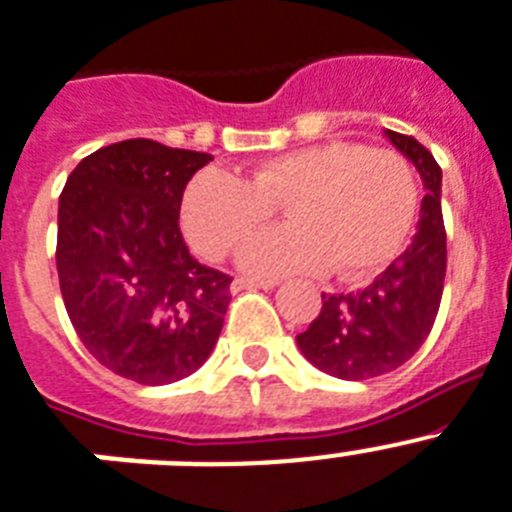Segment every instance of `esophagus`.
I'll return each mask as SVG.
<instances>
[{
  "mask_svg": "<svg viewBox=\"0 0 512 512\" xmlns=\"http://www.w3.org/2000/svg\"><path fill=\"white\" fill-rule=\"evenodd\" d=\"M278 281H273V278H234V283H231V291H244V289H276Z\"/></svg>",
  "mask_w": 512,
  "mask_h": 512,
  "instance_id": "esophagus-1",
  "label": "esophagus"
}]
</instances>
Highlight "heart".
<instances>
[{
  "label": "heart",
  "mask_w": 512,
  "mask_h": 512,
  "mask_svg": "<svg viewBox=\"0 0 512 512\" xmlns=\"http://www.w3.org/2000/svg\"><path fill=\"white\" fill-rule=\"evenodd\" d=\"M286 208L291 226L244 242L239 268L252 276L322 273L375 276L409 239L416 179L388 148L330 140L263 161L252 184L223 169L195 176L182 200V231L200 255L218 260Z\"/></svg>",
  "instance_id": "heart-1"
}]
</instances>
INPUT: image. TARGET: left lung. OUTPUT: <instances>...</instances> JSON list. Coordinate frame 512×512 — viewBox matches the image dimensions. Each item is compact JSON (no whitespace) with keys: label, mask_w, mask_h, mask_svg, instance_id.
Instances as JSON below:
<instances>
[{"label":"left lung","mask_w":512,"mask_h":512,"mask_svg":"<svg viewBox=\"0 0 512 512\" xmlns=\"http://www.w3.org/2000/svg\"><path fill=\"white\" fill-rule=\"evenodd\" d=\"M385 137L414 163L424 200L411 244L385 273L356 294H322L320 315L296 346L309 364L341 380H369L401 367L427 341L442 299L448 265L442 226V169L419 140L385 130Z\"/></svg>","instance_id":"8db88e82"}]
</instances>
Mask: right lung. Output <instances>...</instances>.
Returning <instances> with one entry per match:
<instances>
[{"label":"right lung","mask_w":512,"mask_h":512,"mask_svg":"<svg viewBox=\"0 0 512 512\" xmlns=\"http://www.w3.org/2000/svg\"><path fill=\"white\" fill-rule=\"evenodd\" d=\"M210 153L122 140L90 153L59 195L57 273L85 349L114 375L166 385L203 367L231 278L190 255L184 187Z\"/></svg>","instance_id":"right-lung-1"}]
</instances>
